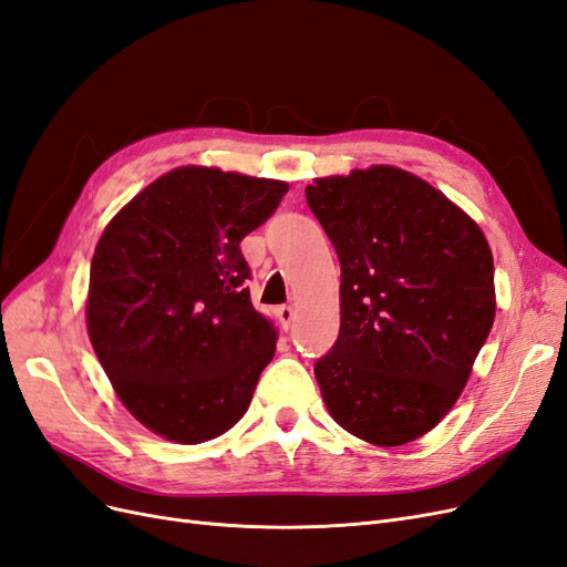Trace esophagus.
I'll return each mask as SVG.
<instances>
[{"label": "esophagus", "mask_w": 567, "mask_h": 567, "mask_svg": "<svg viewBox=\"0 0 567 567\" xmlns=\"http://www.w3.org/2000/svg\"><path fill=\"white\" fill-rule=\"evenodd\" d=\"M295 316H297V313H295V308H291V306H280V308H278V318H280L285 330H289L291 322H295Z\"/></svg>", "instance_id": "1"}]
</instances>
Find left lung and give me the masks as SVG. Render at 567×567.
I'll list each match as a JSON object with an SVG mask.
<instances>
[{
	"label": "left lung",
	"instance_id": "obj_1",
	"mask_svg": "<svg viewBox=\"0 0 567 567\" xmlns=\"http://www.w3.org/2000/svg\"><path fill=\"white\" fill-rule=\"evenodd\" d=\"M306 203L341 264V327L316 379L334 422L379 447L452 410L495 322L483 230L426 181L389 164L316 178Z\"/></svg>",
	"mask_w": 567,
	"mask_h": 567
}]
</instances>
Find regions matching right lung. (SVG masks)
Instances as JSON below:
<instances>
[{
    "label": "right lung",
    "mask_w": 567,
    "mask_h": 567,
    "mask_svg": "<svg viewBox=\"0 0 567 567\" xmlns=\"http://www.w3.org/2000/svg\"><path fill=\"white\" fill-rule=\"evenodd\" d=\"M287 190L285 181L178 167L101 235L89 339L122 405L167 441L205 443L240 422L276 353L240 243Z\"/></svg>",
    "instance_id": "obj_1"
}]
</instances>
